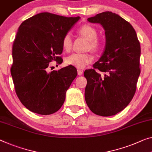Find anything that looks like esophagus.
I'll return each mask as SVG.
<instances>
[{
	"mask_svg": "<svg viewBox=\"0 0 152 152\" xmlns=\"http://www.w3.org/2000/svg\"><path fill=\"white\" fill-rule=\"evenodd\" d=\"M77 73L78 75H81L83 74V71H81V70H77Z\"/></svg>",
	"mask_w": 152,
	"mask_h": 152,
	"instance_id": "obj_1",
	"label": "esophagus"
}]
</instances>
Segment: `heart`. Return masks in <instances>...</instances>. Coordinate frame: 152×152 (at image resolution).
I'll return each mask as SVG.
<instances>
[{
	"label": "heart",
	"instance_id": "1",
	"mask_svg": "<svg viewBox=\"0 0 152 152\" xmlns=\"http://www.w3.org/2000/svg\"><path fill=\"white\" fill-rule=\"evenodd\" d=\"M81 35L85 37L89 41L88 48L92 51H97L100 48V43L97 39L98 32L92 26L89 24L83 25L78 30ZM62 46L65 51L69 52L72 48V39L70 34H66L62 39ZM93 56L90 53H74L66 58V63L69 65L75 66L76 68L82 69L92 62Z\"/></svg>",
	"mask_w": 152,
	"mask_h": 152
}]
</instances>
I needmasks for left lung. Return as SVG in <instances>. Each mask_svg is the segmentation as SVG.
<instances>
[{
	"mask_svg": "<svg viewBox=\"0 0 152 152\" xmlns=\"http://www.w3.org/2000/svg\"><path fill=\"white\" fill-rule=\"evenodd\" d=\"M88 21L102 25L106 43L94 68L84 72L86 102L98 115H114L127 107L136 92L141 73L140 43L132 25L118 14L105 11Z\"/></svg>",
	"mask_w": 152,
	"mask_h": 152,
	"instance_id": "8db88e82",
	"label": "left lung"
}]
</instances>
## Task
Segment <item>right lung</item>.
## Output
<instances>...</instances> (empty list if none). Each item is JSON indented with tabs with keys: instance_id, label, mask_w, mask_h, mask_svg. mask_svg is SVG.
Segmentation results:
<instances>
[{
	"instance_id": "add662e5",
	"label": "right lung",
	"mask_w": 152,
	"mask_h": 152,
	"mask_svg": "<svg viewBox=\"0 0 152 152\" xmlns=\"http://www.w3.org/2000/svg\"><path fill=\"white\" fill-rule=\"evenodd\" d=\"M79 18L44 12L20 26L13 44L11 74L16 94L30 111L50 115L64 103L77 69L69 65L48 73V68L53 60L62 62V39Z\"/></svg>"
}]
</instances>
